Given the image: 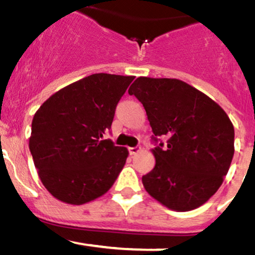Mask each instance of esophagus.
Segmentation results:
<instances>
[{
  "label": "esophagus",
  "mask_w": 255,
  "mask_h": 255,
  "mask_svg": "<svg viewBox=\"0 0 255 255\" xmlns=\"http://www.w3.org/2000/svg\"><path fill=\"white\" fill-rule=\"evenodd\" d=\"M141 151V147H128V153L136 154Z\"/></svg>",
  "instance_id": "obj_1"
}]
</instances>
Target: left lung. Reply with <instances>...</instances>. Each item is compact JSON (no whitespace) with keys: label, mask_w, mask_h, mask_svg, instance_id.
<instances>
[{"label":"left lung","mask_w":255,"mask_h":255,"mask_svg":"<svg viewBox=\"0 0 255 255\" xmlns=\"http://www.w3.org/2000/svg\"><path fill=\"white\" fill-rule=\"evenodd\" d=\"M128 94L142 103L156 164L142 177L146 191L174 211L205 204L221 186L235 153V128L225 110L175 78L138 77Z\"/></svg>","instance_id":"obj_1"}]
</instances>
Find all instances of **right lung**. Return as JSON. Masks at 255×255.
<instances>
[{
    "mask_svg": "<svg viewBox=\"0 0 255 255\" xmlns=\"http://www.w3.org/2000/svg\"><path fill=\"white\" fill-rule=\"evenodd\" d=\"M133 78L94 73L57 91L35 113L29 149L41 183L57 200L82 205L117 180L128 152L103 136Z\"/></svg>",
    "mask_w": 255,
    "mask_h": 255,
    "instance_id": "1",
    "label": "right lung"
}]
</instances>
